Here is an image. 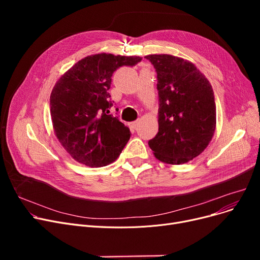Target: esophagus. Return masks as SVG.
<instances>
[{
  "mask_svg": "<svg viewBox=\"0 0 260 260\" xmlns=\"http://www.w3.org/2000/svg\"><path fill=\"white\" fill-rule=\"evenodd\" d=\"M128 125H129V128H131V129H136V128H137V126H138V121L131 122Z\"/></svg>",
  "mask_w": 260,
  "mask_h": 260,
  "instance_id": "obj_1",
  "label": "esophagus"
}]
</instances>
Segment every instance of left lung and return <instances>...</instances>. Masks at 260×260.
<instances>
[{
  "mask_svg": "<svg viewBox=\"0 0 260 260\" xmlns=\"http://www.w3.org/2000/svg\"><path fill=\"white\" fill-rule=\"evenodd\" d=\"M157 73L159 131L148 141L155 157L182 165L199 156L213 138L216 104L212 85L197 67L171 54H149Z\"/></svg>",
  "mask_w": 260,
  "mask_h": 260,
  "instance_id": "left-lung-1",
  "label": "left lung"
}]
</instances>
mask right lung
I'll return each instance as SVG.
<instances>
[{
	"mask_svg": "<svg viewBox=\"0 0 260 260\" xmlns=\"http://www.w3.org/2000/svg\"><path fill=\"white\" fill-rule=\"evenodd\" d=\"M141 57L98 53L68 70L50 94V115L57 138L76 161L90 168L114 162L131 138L127 126L109 115L112 77Z\"/></svg>",
	"mask_w": 260,
	"mask_h": 260,
	"instance_id": "obj_1",
	"label": "right lung"
}]
</instances>
